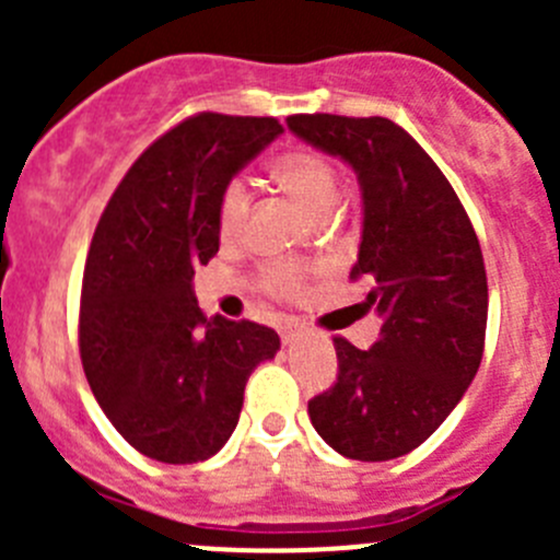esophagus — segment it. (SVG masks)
<instances>
[{"label": "esophagus", "instance_id": "obj_1", "mask_svg": "<svg viewBox=\"0 0 560 560\" xmlns=\"http://www.w3.org/2000/svg\"><path fill=\"white\" fill-rule=\"evenodd\" d=\"M281 341H284V343H295L298 341V327H292V325L281 327Z\"/></svg>", "mask_w": 560, "mask_h": 560}]
</instances>
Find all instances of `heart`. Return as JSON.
<instances>
[{
	"instance_id": "obj_1",
	"label": "heart",
	"mask_w": 560,
	"mask_h": 560,
	"mask_svg": "<svg viewBox=\"0 0 560 560\" xmlns=\"http://www.w3.org/2000/svg\"><path fill=\"white\" fill-rule=\"evenodd\" d=\"M273 178L306 208L316 219H325L341 197V173L314 149H295L281 154L270 165ZM248 208H252V191L244 178H230L219 195L217 224L222 238H235L244 230ZM262 281L276 295H292L301 290L303 268L295 262H279L262 273Z\"/></svg>"
}]
</instances>
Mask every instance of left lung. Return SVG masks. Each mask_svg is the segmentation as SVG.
<instances>
[{
    "label": "left lung",
    "instance_id": "8db88e82",
    "mask_svg": "<svg viewBox=\"0 0 560 560\" xmlns=\"http://www.w3.org/2000/svg\"><path fill=\"white\" fill-rule=\"evenodd\" d=\"M287 127L358 175L363 233L352 279L382 316L380 341L332 338L336 385L308 417L338 455L393 460L420 447L482 363L488 276L477 233L455 189L422 145L382 116H290Z\"/></svg>",
    "mask_w": 560,
    "mask_h": 560
}]
</instances>
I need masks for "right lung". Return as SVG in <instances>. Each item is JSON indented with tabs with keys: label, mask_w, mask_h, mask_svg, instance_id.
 <instances>
[{
	"label": "right lung",
	"mask_w": 560,
	"mask_h": 560,
	"mask_svg": "<svg viewBox=\"0 0 560 560\" xmlns=\"http://www.w3.org/2000/svg\"><path fill=\"white\" fill-rule=\"evenodd\" d=\"M281 132L276 118H186L129 167L94 230L83 371L113 428L145 457L178 466L217 455L252 371L279 352L270 327L202 314L191 279L219 252L224 184Z\"/></svg>",
	"instance_id": "add662e5"
}]
</instances>
